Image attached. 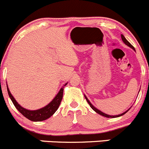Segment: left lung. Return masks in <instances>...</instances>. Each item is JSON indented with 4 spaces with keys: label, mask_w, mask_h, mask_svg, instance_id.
<instances>
[{
    "label": "left lung",
    "mask_w": 149,
    "mask_h": 149,
    "mask_svg": "<svg viewBox=\"0 0 149 149\" xmlns=\"http://www.w3.org/2000/svg\"><path fill=\"white\" fill-rule=\"evenodd\" d=\"M121 38H122V40H123V42H124V43L125 44H126L127 45V46H129V47H130L131 48H132V49L134 50V51H135V48H134V47L132 46V45H131L130 43L129 42H128L127 40H126V38H125L124 37V35H121ZM85 99H86V101H88V104H89V105H90V107H91V108H92V109L93 110H94V111H95V112L96 113H98V114H100V115H101V116H104V117H108V118H115V117H120V116H123V114H125V113H127V112L128 111H129V109L127 110V111H125L124 113H123V114H119V115H114V116H111V115H109V114H105V113H104V112H102V111H100V110H98V109H96L95 108V107H94V106H93V104H91V102H90V101L88 99V98H87L86 96H85Z\"/></svg>",
    "instance_id": "8db88e82"
}]
</instances>
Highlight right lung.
<instances>
[{
    "label": "right lung",
    "instance_id": "add662e5",
    "mask_svg": "<svg viewBox=\"0 0 149 149\" xmlns=\"http://www.w3.org/2000/svg\"><path fill=\"white\" fill-rule=\"evenodd\" d=\"M67 83H66L64 85V87L65 85H67ZM64 87L60 89L59 92L56 95L55 98L48 104L45 107H42V108L38 110H28L26 109L23 108L22 107L19 105V104L17 103V101H16L15 98L13 97V95H11V93H10L9 89H8V86H7V91H8V95H9L10 98H11V101L13 102L14 105L15 106V107L17 108V109L22 114L23 116H24L26 118H27L28 120H31V121L33 122H40L43 121V120H47L49 117H51L54 113L56 111V110L58 109V108L59 107L60 103H61V100L63 98V92H64Z\"/></svg>",
    "mask_w": 149,
    "mask_h": 149
}]
</instances>
